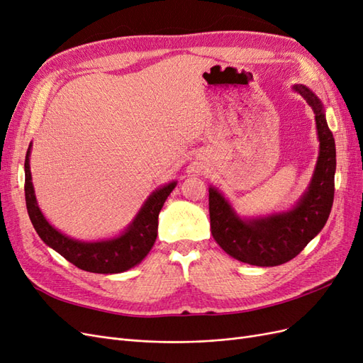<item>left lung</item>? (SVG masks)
Instances as JSON below:
<instances>
[{
    "label": "left lung",
    "instance_id": "1",
    "mask_svg": "<svg viewBox=\"0 0 363 363\" xmlns=\"http://www.w3.org/2000/svg\"><path fill=\"white\" fill-rule=\"evenodd\" d=\"M313 108L320 157L309 191L292 211L268 218L242 221L213 188L208 189V213L212 235L232 257L256 267H277L300 255L321 232L330 215L335 196L336 148L327 125L323 104L306 86H295Z\"/></svg>",
    "mask_w": 363,
    "mask_h": 363
}]
</instances>
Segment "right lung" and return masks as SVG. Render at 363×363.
<instances>
[{
    "mask_svg": "<svg viewBox=\"0 0 363 363\" xmlns=\"http://www.w3.org/2000/svg\"><path fill=\"white\" fill-rule=\"evenodd\" d=\"M28 156L30 148L27 151L24 164L26 204L31 224L43 242L50 245L52 250H56L60 256L71 262L77 268L98 274H116L127 271L138 265L148 255V251L155 245L157 238L159 212L162 211L164 200L168 199V195L172 192L177 183L172 182L157 189L156 192H152L144 207L140 208L133 224L128 227L124 235H121L113 240L84 244L62 235L43 218L36 203L35 191H33Z\"/></svg>",
    "mask_w": 363,
    "mask_h": 363,
    "instance_id": "add662e5",
    "label": "right lung"
}]
</instances>
